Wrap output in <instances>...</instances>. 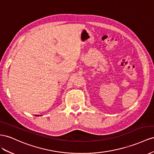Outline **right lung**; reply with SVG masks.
Instances as JSON below:
<instances>
[{
	"label": "right lung",
	"instance_id": "obj_1",
	"mask_svg": "<svg viewBox=\"0 0 154 154\" xmlns=\"http://www.w3.org/2000/svg\"><path fill=\"white\" fill-rule=\"evenodd\" d=\"M35 116H39V115H35ZM39 116H41V115H39Z\"/></svg>",
	"mask_w": 154,
	"mask_h": 154
}]
</instances>
